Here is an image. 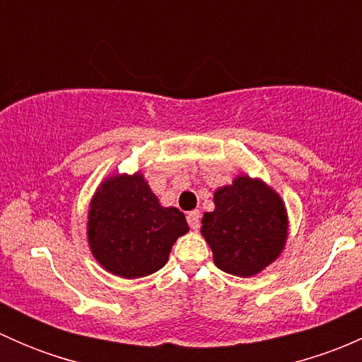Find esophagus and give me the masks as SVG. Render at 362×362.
Masks as SVG:
<instances>
[{"instance_id": "esophagus-1", "label": "esophagus", "mask_w": 362, "mask_h": 362, "mask_svg": "<svg viewBox=\"0 0 362 362\" xmlns=\"http://www.w3.org/2000/svg\"><path fill=\"white\" fill-rule=\"evenodd\" d=\"M199 221H202V214H199V210L189 211V214H187V222H189V226H191V229L198 231V229H199Z\"/></svg>"}]
</instances>
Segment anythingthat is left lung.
<instances>
[{"instance_id":"obj_1","label":"left lung","mask_w":362,"mask_h":362,"mask_svg":"<svg viewBox=\"0 0 362 362\" xmlns=\"http://www.w3.org/2000/svg\"><path fill=\"white\" fill-rule=\"evenodd\" d=\"M214 211L202 218V235L218 269L254 276L286 249L289 218L284 199L261 178L238 175L214 192Z\"/></svg>"}]
</instances>
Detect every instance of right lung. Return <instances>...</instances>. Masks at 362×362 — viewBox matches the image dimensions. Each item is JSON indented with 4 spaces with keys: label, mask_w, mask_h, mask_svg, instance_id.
I'll list each match as a JSON object with an SVG mask.
<instances>
[{
    "label": "right lung",
    "mask_w": 362,
    "mask_h": 362,
    "mask_svg": "<svg viewBox=\"0 0 362 362\" xmlns=\"http://www.w3.org/2000/svg\"><path fill=\"white\" fill-rule=\"evenodd\" d=\"M189 231L185 215L163 206L141 171L107 177L87 214V242L112 275L141 279L168 262L173 243Z\"/></svg>",
    "instance_id": "1"
}]
</instances>
